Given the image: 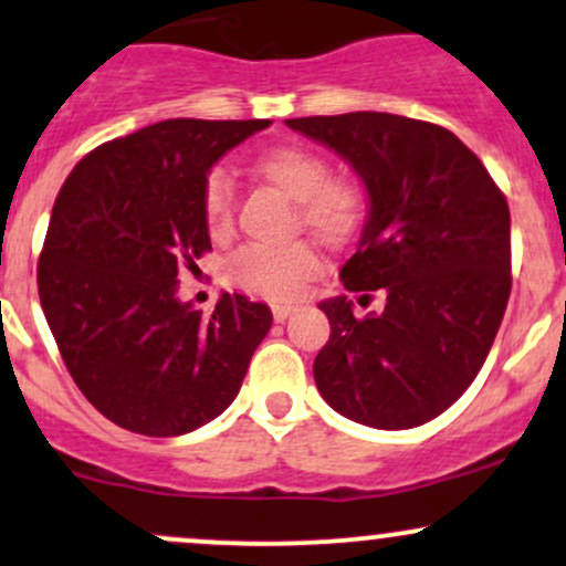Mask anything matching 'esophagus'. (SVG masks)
Returning <instances> with one entry per match:
<instances>
[{"mask_svg": "<svg viewBox=\"0 0 566 566\" xmlns=\"http://www.w3.org/2000/svg\"><path fill=\"white\" fill-rule=\"evenodd\" d=\"M293 312H295V306H290V303H276V306H273V319L284 322Z\"/></svg>", "mask_w": 566, "mask_h": 566, "instance_id": "34e87169", "label": "esophagus"}]
</instances>
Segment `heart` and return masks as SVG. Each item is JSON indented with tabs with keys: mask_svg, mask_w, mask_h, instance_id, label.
I'll list each match as a JSON object with an SVG mask.
<instances>
[{
	"mask_svg": "<svg viewBox=\"0 0 566 566\" xmlns=\"http://www.w3.org/2000/svg\"><path fill=\"white\" fill-rule=\"evenodd\" d=\"M254 174L297 203V220L325 244H346L363 228L365 192L349 179H333L331 164L301 145L273 147L254 160ZM235 214L231 174L214 169L203 182V220L212 235H228ZM316 252L306 241L284 247H241L228 263L233 284L254 295L284 301L293 297L316 271Z\"/></svg>",
	"mask_w": 566,
	"mask_h": 566,
	"instance_id": "b5f03b06",
	"label": "heart"
}]
</instances>
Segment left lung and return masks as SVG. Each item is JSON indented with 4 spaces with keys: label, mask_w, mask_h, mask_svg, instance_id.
Returning <instances> with one entry per match:
<instances>
[{
    "label": "left lung",
    "mask_w": 566,
    "mask_h": 566,
    "mask_svg": "<svg viewBox=\"0 0 566 566\" xmlns=\"http://www.w3.org/2000/svg\"><path fill=\"white\" fill-rule=\"evenodd\" d=\"M346 160L368 192L352 293L387 295L354 314L319 303L331 340L314 359L327 406L376 430H411L451 408L492 349L511 297V209L454 134L389 112L284 120ZM368 297V295H363Z\"/></svg>",
    "instance_id": "1"
}]
</instances>
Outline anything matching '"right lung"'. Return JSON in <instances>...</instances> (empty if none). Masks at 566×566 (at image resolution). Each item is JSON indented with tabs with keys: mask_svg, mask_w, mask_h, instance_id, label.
Wrapping results in <instances>:
<instances>
[{
	"mask_svg": "<svg viewBox=\"0 0 566 566\" xmlns=\"http://www.w3.org/2000/svg\"><path fill=\"white\" fill-rule=\"evenodd\" d=\"M271 120L174 117L112 139L66 177L36 287L61 357L88 402L123 430L174 438L239 395L271 331L265 303L222 293L212 314L179 301V273L212 250L203 182Z\"/></svg>",
	"mask_w": 566,
	"mask_h": 566,
	"instance_id": "1",
	"label": "right lung"
}]
</instances>
